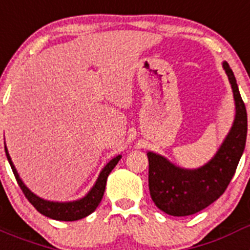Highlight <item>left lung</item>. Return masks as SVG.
<instances>
[{"label":"left lung","instance_id":"obj_1","mask_svg":"<svg viewBox=\"0 0 250 250\" xmlns=\"http://www.w3.org/2000/svg\"><path fill=\"white\" fill-rule=\"evenodd\" d=\"M223 68L233 90L235 116L215 155L203 167L185 169L160 154L147 151L150 195L156 207L169 215H193L215 202L230 183L246 147V105L227 61L223 62Z\"/></svg>","mask_w":250,"mask_h":250}]
</instances>
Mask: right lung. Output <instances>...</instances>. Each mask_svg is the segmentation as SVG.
Returning <instances> with one entry per match:
<instances>
[{
    "mask_svg": "<svg viewBox=\"0 0 250 250\" xmlns=\"http://www.w3.org/2000/svg\"><path fill=\"white\" fill-rule=\"evenodd\" d=\"M4 151H6V156H7V160L11 165V169H12L13 174H15V178H16L20 188L22 189V191H23L25 196L28 199V202L34 205L36 208V210L40 211L42 215L55 220H62V222H74V220L83 219L85 216L90 215L92 211H95V209L98 208L101 199H103L107 176H109V174L111 173V170L116 167V164H118L119 160L121 159V155L115 156L114 159H111L103 167V170H101L98 176V180L95 182L94 187L81 199L72 200V202H51V200H46L37 196L36 194L32 193L26 187L25 183L22 182V179L20 178L12 160H11V156L8 154L6 144H4Z\"/></svg>",
    "mask_w": 250,
    "mask_h": 250,
    "instance_id": "1",
    "label": "right lung"
}]
</instances>
